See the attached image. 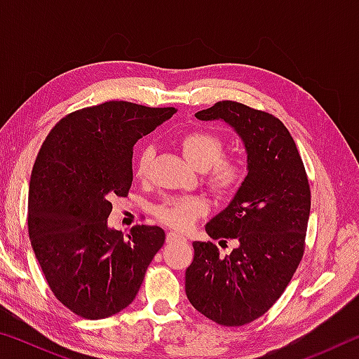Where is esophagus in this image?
Listing matches in <instances>:
<instances>
[{"label": "esophagus", "instance_id": "esophagus-1", "mask_svg": "<svg viewBox=\"0 0 359 359\" xmlns=\"http://www.w3.org/2000/svg\"><path fill=\"white\" fill-rule=\"evenodd\" d=\"M177 241H185L184 236L175 233V231H169V233L166 234V242H177Z\"/></svg>", "mask_w": 359, "mask_h": 359}]
</instances>
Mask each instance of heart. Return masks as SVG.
Masks as SVG:
<instances>
[{"label":"heart","instance_id":"b5f03b06","mask_svg":"<svg viewBox=\"0 0 359 359\" xmlns=\"http://www.w3.org/2000/svg\"><path fill=\"white\" fill-rule=\"evenodd\" d=\"M180 150L188 163L198 171H204V180L212 191L220 196H229L239 190L245 179L247 169L242 158L234 155H223V141L214 133L191 131L180 137ZM154 158V149L145 147L136 160V177L145 179L150 171V163ZM208 203L198 196L169 198L155 209L158 220L168 226L185 231L199 217L205 214Z\"/></svg>","mask_w":359,"mask_h":359}]
</instances>
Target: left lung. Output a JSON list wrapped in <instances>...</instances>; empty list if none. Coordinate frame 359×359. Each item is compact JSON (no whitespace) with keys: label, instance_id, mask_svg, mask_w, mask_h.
Returning <instances> with one entry per match:
<instances>
[{"label":"left lung","instance_id":"left-lung-1","mask_svg":"<svg viewBox=\"0 0 359 359\" xmlns=\"http://www.w3.org/2000/svg\"><path fill=\"white\" fill-rule=\"evenodd\" d=\"M194 115L234 128L245 145L248 172L228 208L205 224L212 239H236L239 247L220 257L212 242H193L187 297L215 323L242 326L274 306L301 263L311 187L293 137L272 114L218 101Z\"/></svg>","mask_w":359,"mask_h":359}]
</instances>
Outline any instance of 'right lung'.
<instances>
[{"label": "right lung", "instance_id": "1", "mask_svg": "<svg viewBox=\"0 0 359 359\" xmlns=\"http://www.w3.org/2000/svg\"><path fill=\"white\" fill-rule=\"evenodd\" d=\"M175 114L107 101L63 117L36 158L28 191V234L57 299L79 317L123 311L165 244L160 226L136 224L128 238L107 226L112 199L133 182V147Z\"/></svg>", "mask_w": 359, "mask_h": 359}]
</instances>
